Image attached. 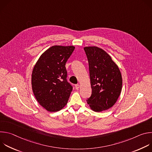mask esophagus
<instances>
[{"instance_id": "obj_1", "label": "esophagus", "mask_w": 152, "mask_h": 152, "mask_svg": "<svg viewBox=\"0 0 152 152\" xmlns=\"http://www.w3.org/2000/svg\"><path fill=\"white\" fill-rule=\"evenodd\" d=\"M79 87H80V85H79V84H76V85H75V88L76 89H79Z\"/></svg>"}]
</instances>
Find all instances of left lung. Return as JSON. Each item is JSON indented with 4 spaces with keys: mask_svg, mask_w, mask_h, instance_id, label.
Segmentation results:
<instances>
[{
    "mask_svg": "<svg viewBox=\"0 0 152 152\" xmlns=\"http://www.w3.org/2000/svg\"><path fill=\"white\" fill-rule=\"evenodd\" d=\"M87 56L92 94L86 100L95 112L113 106L122 89V77L117 65L104 50L96 46L83 48Z\"/></svg>",
    "mask_w": 152,
    "mask_h": 152,
    "instance_id": "obj_1",
    "label": "left lung"
}]
</instances>
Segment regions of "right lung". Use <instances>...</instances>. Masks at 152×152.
<instances>
[{"label": "right lung", "mask_w": 152, "mask_h": 152, "mask_svg": "<svg viewBox=\"0 0 152 152\" xmlns=\"http://www.w3.org/2000/svg\"><path fill=\"white\" fill-rule=\"evenodd\" d=\"M75 49L73 46H53L40 56L33 69L34 94L40 105L49 112L62 110L73 90L67 80L65 66Z\"/></svg>", "instance_id": "1"}]
</instances>
